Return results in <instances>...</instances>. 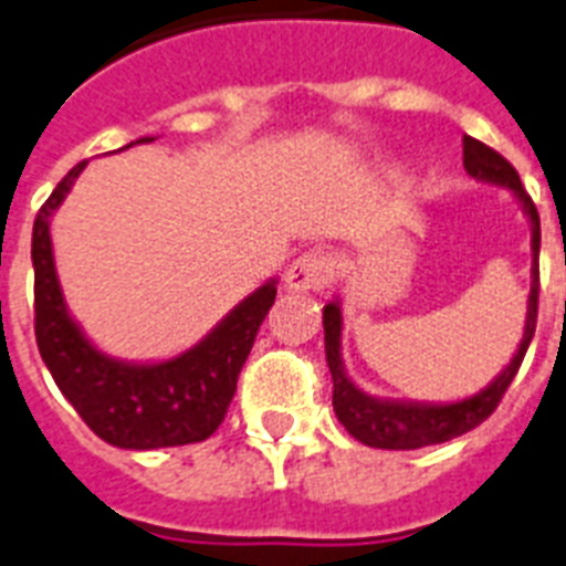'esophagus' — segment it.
<instances>
[{
    "mask_svg": "<svg viewBox=\"0 0 566 566\" xmlns=\"http://www.w3.org/2000/svg\"><path fill=\"white\" fill-rule=\"evenodd\" d=\"M334 282V259L325 250H311L293 261L284 273V291L307 293L323 291Z\"/></svg>",
    "mask_w": 566,
    "mask_h": 566,
    "instance_id": "obj_1",
    "label": "esophagus"
}]
</instances>
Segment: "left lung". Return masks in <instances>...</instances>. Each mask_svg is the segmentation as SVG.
<instances>
[{
  "label": "left lung",
  "instance_id": "1",
  "mask_svg": "<svg viewBox=\"0 0 566 566\" xmlns=\"http://www.w3.org/2000/svg\"><path fill=\"white\" fill-rule=\"evenodd\" d=\"M462 163L465 171L480 182L509 188L523 214L530 218L532 229V287L530 302H526V325H523L521 346L509 360V366L500 371L497 378L491 380L489 387L480 389L471 398L462 401H398V398H375V395L363 392L355 380L346 375V363H343V307L339 298L328 302L323 307V328H325V360H328L331 380H334V412H337L339 424L346 427L348 433L355 436L357 442L369 444V448L384 450H416L427 444H442L457 439V436L474 430L482 424L491 412L497 410L500 398L506 395L509 384L514 380L521 369L523 355L535 337L537 323V252H541V218L521 186V177L512 165L491 150L489 145L465 136L462 139Z\"/></svg>",
  "mask_w": 566,
  "mask_h": 566
}]
</instances>
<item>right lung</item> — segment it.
<instances>
[{"label": "right lung", "mask_w": 566, "mask_h": 566, "mask_svg": "<svg viewBox=\"0 0 566 566\" xmlns=\"http://www.w3.org/2000/svg\"><path fill=\"white\" fill-rule=\"evenodd\" d=\"M136 142H154V136ZM84 168L86 163H77L60 179L34 220L31 261L40 357L86 427L113 448L156 450L203 442L227 416L241 366L275 302V279L241 298L182 355L136 363L101 352L69 314L52 250L54 211L63 206Z\"/></svg>", "instance_id": "add662e5"}]
</instances>
